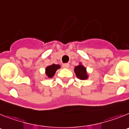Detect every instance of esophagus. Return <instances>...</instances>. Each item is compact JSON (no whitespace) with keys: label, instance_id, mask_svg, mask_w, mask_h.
Segmentation results:
<instances>
[{"label":"esophagus","instance_id":"esophagus-1","mask_svg":"<svg viewBox=\"0 0 129 129\" xmlns=\"http://www.w3.org/2000/svg\"><path fill=\"white\" fill-rule=\"evenodd\" d=\"M69 67H70V64L68 63H64L62 64V67H63L64 68H68Z\"/></svg>","mask_w":129,"mask_h":129}]
</instances>
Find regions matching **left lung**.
Returning <instances> with one entry per match:
<instances>
[{
    "instance_id": "8db88e82",
    "label": "left lung",
    "mask_w": 129,
    "mask_h": 129,
    "mask_svg": "<svg viewBox=\"0 0 129 129\" xmlns=\"http://www.w3.org/2000/svg\"><path fill=\"white\" fill-rule=\"evenodd\" d=\"M74 72L76 77L81 80H86L88 78V74L86 71V68L81 62L79 64V65L75 67Z\"/></svg>"
}]
</instances>
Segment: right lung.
I'll return each instance as SVG.
<instances>
[{"label": "right lung", "instance_id": "obj_1", "mask_svg": "<svg viewBox=\"0 0 129 129\" xmlns=\"http://www.w3.org/2000/svg\"><path fill=\"white\" fill-rule=\"evenodd\" d=\"M60 68H61V66L59 64H52L51 65L46 67L45 69V74H46V77L48 78L53 77L57 70Z\"/></svg>", "mask_w": 129, "mask_h": 129}]
</instances>
